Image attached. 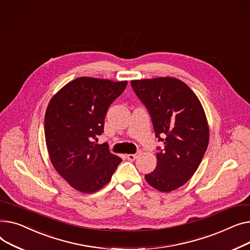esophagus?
<instances>
[{"label":"esophagus","mask_w":250,"mask_h":250,"mask_svg":"<svg viewBox=\"0 0 250 250\" xmlns=\"http://www.w3.org/2000/svg\"><path fill=\"white\" fill-rule=\"evenodd\" d=\"M126 157H127V159L130 160V161H134V160L138 157V155H137V154H127Z\"/></svg>","instance_id":"esophagus-1"}]
</instances>
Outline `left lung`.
Here are the masks:
<instances>
[{"label": "left lung", "instance_id": "8db88e82", "mask_svg": "<svg viewBox=\"0 0 250 250\" xmlns=\"http://www.w3.org/2000/svg\"><path fill=\"white\" fill-rule=\"evenodd\" d=\"M131 85L148 109L155 136L165 144L156 153V168L145 180L159 192H171L193 177L207 150L206 114L196 94L179 79L134 80Z\"/></svg>", "mask_w": 250, "mask_h": 250}]
</instances>
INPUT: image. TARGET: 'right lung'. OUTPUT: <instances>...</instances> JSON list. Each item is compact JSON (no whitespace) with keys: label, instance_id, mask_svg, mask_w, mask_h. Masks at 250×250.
Returning a JSON list of instances; mask_svg holds the SVG:
<instances>
[{"label":"right lung","instance_id":"1","mask_svg":"<svg viewBox=\"0 0 250 250\" xmlns=\"http://www.w3.org/2000/svg\"><path fill=\"white\" fill-rule=\"evenodd\" d=\"M127 81L113 82L81 77L66 83L50 100L44 118V133L55 170L70 187L95 193L110 181L122 159L98 144L105 116Z\"/></svg>","mask_w":250,"mask_h":250}]
</instances>
